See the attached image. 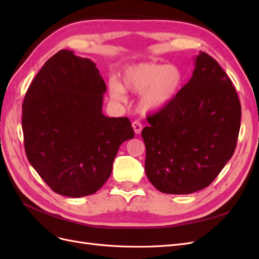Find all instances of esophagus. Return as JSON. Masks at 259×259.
Here are the masks:
<instances>
[{
	"label": "esophagus",
	"instance_id": "34e87169",
	"mask_svg": "<svg viewBox=\"0 0 259 259\" xmlns=\"http://www.w3.org/2000/svg\"><path fill=\"white\" fill-rule=\"evenodd\" d=\"M132 126H133V128H134L135 134H140V133H142V131H143V124L140 123L139 121H134V122H133Z\"/></svg>",
	"mask_w": 259,
	"mask_h": 259
}]
</instances>
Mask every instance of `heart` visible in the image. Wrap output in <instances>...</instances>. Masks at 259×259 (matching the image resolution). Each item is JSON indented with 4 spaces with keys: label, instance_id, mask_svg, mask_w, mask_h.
<instances>
[{
    "label": "heart",
    "instance_id": "1",
    "mask_svg": "<svg viewBox=\"0 0 259 259\" xmlns=\"http://www.w3.org/2000/svg\"><path fill=\"white\" fill-rule=\"evenodd\" d=\"M183 84V73L173 65L142 62L127 66L121 72V83L109 81V94L116 103H126V92L140 94L138 106L144 113H152L166 107L175 98Z\"/></svg>",
    "mask_w": 259,
    "mask_h": 259
}]
</instances>
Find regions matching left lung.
<instances>
[{
  "label": "left lung",
  "mask_w": 259,
  "mask_h": 259,
  "mask_svg": "<svg viewBox=\"0 0 259 259\" xmlns=\"http://www.w3.org/2000/svg\"><path fill=\"white\" fill-rule=\"evenodd\" d=\"M147 121L148 179L163 193L189 194L209 186L233 155L241 104L223 68L200 52L189 82Z\"/></svg>",
  "instance_id": "1"
}]
</instances>
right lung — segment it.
<instances>
[{
	"label": "right lung",
	"instance_id": "obj_1",
	"mask_svg": "<svg viewBox=\"0 0 259 259\" xmlns=\"http://www.w3.org/2000/svg\"><path fill=\"white\" fill-rule=\"evenodd\" d=\"M106 91L95 62L61 50L26 93L21 125L27 158L58 194L81 198L99 190L120 146L135 135L127 117L103 113Z\"/></svg>",
	"mask_w": 259,
	"mask_h": 259
}]
</instances>
